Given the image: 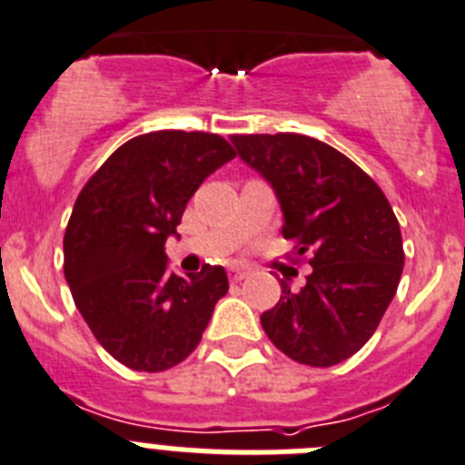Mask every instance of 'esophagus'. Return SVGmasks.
I'll use <instances>...</instances> for the list:
<instances>
[{"instance_id": "esophagus-1", "label": "esophagus", "mask_w": 465, "mask_h": 465, "mask_svg": "<svg viewBox=\"0 0 465 465\" xmlns=\"http://www.w3.org/2000/svg\"><path fill=\"white\" fill-rule=\"evenodd\" d=\"M248 276H250L248 269H232V272H229V278H232L233 282L243 281V278H248Z\"/></svg>"}]
</instances>
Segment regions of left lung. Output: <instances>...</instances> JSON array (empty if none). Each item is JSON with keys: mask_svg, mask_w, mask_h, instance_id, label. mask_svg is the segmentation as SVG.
I'll return each instance as SVG.
<instances>
[{"mask_svg": "<svg viewBox=\"0 0 465 465\" xmlns=\"http://www.w3.org/2000/svg\"><path fill=\"white\" fill-rule=\"evenodd\" d=\"M232 143L276 192L294 260L309 250L313 266L300 292L281 281L262 328L302 365H337L372 337L401 282L405 252L393 208L372 177L321 140L276 133Z\"/></svg>", "mask_w": 465, "mask_h": 465, "instance_id": "8db88e82", "label": "left lung"}]
</instances>
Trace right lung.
Segmentation results:
<instances>
[{
    "mask_svg": "<svg viewBox=\"0 0 465 465\" xmlns=\"http://www.w3.org/2000/svg\"><path fill=\"white\" fill-rule=\"evenodd\" d=\"M233 156L215 133H144L121 144L76 196L63 241L64 281L121 365L163 372L183 362L227 294L222 266L177 276L163 245L193 192Z\"/></svg>",
    "mask_w": 465,
    "mask_h": 465,
    "instance_id": "obj_1",
    "label": "right lung"
}]
</instances>
